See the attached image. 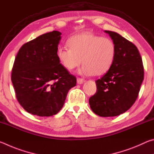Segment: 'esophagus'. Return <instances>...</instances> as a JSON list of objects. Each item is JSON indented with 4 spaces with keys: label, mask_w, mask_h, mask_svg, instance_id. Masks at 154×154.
<instances>
[{
    "label": "esophagus",
    "mask_w": 154,
    "mask_h": 154,
    "mask_svg": "<svg viewBox=\"0 0 154 154\" xmlns=\"http://www.w3.org/2000/svg\"><path fill=\"white\" fill-rule=\"evenodd\" d=\"M85 82V80L83 79H82V78H79V77H78L77 79V83L78 84H82V83Z\"/></svg>",
    "instance_id": "1"
}]
</instances>
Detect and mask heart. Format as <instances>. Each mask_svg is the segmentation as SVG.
Here are the masks:
<instances>
[{"mask_svg": "<svg viewBox=\"0 0 154 154\" xmlns=\"http://www.w3.org/2000/svg\"><path fill=\"white\" fill-rule=\"evenodd\" d=\"M69 47L60 46L57 57L65 69L72 71L83 63L79 70L81 75H101L113 64L116 46L111 38L92 33H81L69 38Z\"/></svg>", "mask_w": 154, "mask_h": 154, "instance_id": "1", "label": "heart"}]
</instances>
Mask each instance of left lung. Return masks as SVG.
Instances as JSON below:
<instances>
[{"label":"left lung","instance_id":"8db88e82","mask_svg":"<svg viewBox=\"0 0 154 154\" xmlns=\"http://www.w3.org/2000/svg\"><path fill=\"white\" fill-rule=\"evenodd\" d=\"M116 46L113 64L96 81L97 90L89 99L90 108L100 117L122 114L133 105L144 78L141 56L136 46L118 33L105 30Z\"/></svg>","mask_w":154,"mask_h":154}]
</instances>
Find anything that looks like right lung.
<instances>
[{"label":"right lung","mask_w":154,"mask_h":154,"mask_svg":"<svg viewBox=\"0 0 154 154\" xmlns=\"http://www.w3.org/2000/svg\"><path fill=\"white\" fill-rule=\"evenodd\" d=\"M61 32L54 30L27 42L15 57L11 82L20 105L41 117L61 110L77 79L60 63L57 49Z\"/></svg>","instance_id":"obj_1"}]
</instances>
